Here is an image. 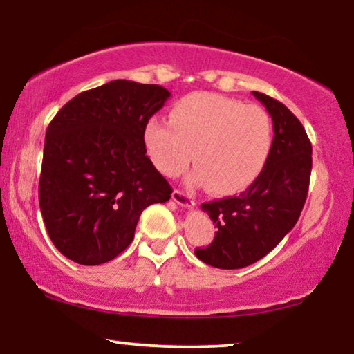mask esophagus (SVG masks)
Here are the masks:
<instances>
[{"instance_id":"obj_1","label":"esophagus","mask_w":354,"mask_h":354,"mask_svg":"<svg viewBox=\"0 0 354 354\" xmlns=\"http://www.w3.org/2000/svg\"><path fill=\"white\" fill-rule=\"evenodd\" d=\"M172 199L177 204H180L182 207H188V209L193 207L194 204H196V203H194V199L189 198L185 192H182V189H174V192H172Z\"/></svg>"}]
</instances>
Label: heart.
<instances>
[{
    "instance_id": "heart-1",
    "label": "heart",
    "mask_w": 354,
    "mask_h": 354,
    "mask_svg": "<svg viewBox=\"0 0 354 354\" xmlns=\"http://www.w3.org/2000/svg\"><path fill=\"white\" fill-rule=\"evenodd\" d=\"M171 122L151 118L143 127V145L158 171L176 177L196 165L193 183H206L218 196L245 189L268 161L273 124L257 105L212 92H194L177 102Z\"/></svg>"
}]
</instances>
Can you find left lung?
Listing matches in <instances>:
<instances>
[{
	"label": "left lung",
	"mask_w": 354,
	"mask_h": 354,
	"mask_svg": "<svg viewBox=\"0 0 354 354\" xmlns=\"http://www.w3.org/2000/svg\"><path fill=\"white\" fill-rule=\"evenodd\" d=\"M273 120L268 161L252 185L238 196L204 203L215 238L196 248L201 262L222 270L244 268L265 257L295 227L308 194L311 142L297 116L281 102L254 91Z\"/></svg>",
	"instance_id": "left-lung-1"
}]
</instances>
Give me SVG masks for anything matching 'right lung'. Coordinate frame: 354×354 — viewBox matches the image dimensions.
<instances>
[{
  "instance_id": "1",
  "label": "right lung",
  "mask_w": 354,
  "mask_h": 354,
  "mask_svg": "<svg viewBox=\"0 0 354 354\" xmlns=\"http://www.w3.org/2000/svg\"><path fill=\"white\" fill-rule=\"evenodd\" d=\"M171 92L110 81L60 109L46 131L39 207L60 254L80 265L113 260L132 243L142 211L172 188L143 145V127Z\"/></svg>"
}]
</instances>
